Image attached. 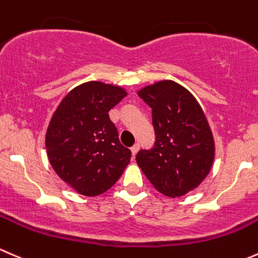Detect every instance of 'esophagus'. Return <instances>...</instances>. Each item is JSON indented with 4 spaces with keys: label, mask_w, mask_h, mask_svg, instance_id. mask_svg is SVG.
<instances>
[{
    "label": "esophagus",
    "mask_w": 258,
    "mask_h": 258,
    "mask_svg": "<svg viewBox=\"0 0 258 258\" xmlns=\"http://www.w3.org/2000/svg\"><path fill=\"white\" fill-rule=\"evenodd\" d=\"M139 150H140V145L139 144H135L134 146L131 147V152H132V156H136V154L137 152H139Z\"/></svg>",
    "instance_id": "obj_1"
}]
</instances>
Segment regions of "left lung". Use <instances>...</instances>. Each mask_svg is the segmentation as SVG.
<instances>
[{"label": "left lung", "mask_w": 258, "mask_h": 258, "mask_svg": "<svg viewBox=\"0 0 258 258\" xmlns=\"http://www.w3.org/2000/svg\"><path fill=\"white\" fill-rule=\"evenodd\" d=\"M152 109L154 149L136 162L155 189L176 198L197 189L213 166L216 144L203 108L181 84L159 81L137 92Z\"/></svg>", "instance_id": "left-lung-1"}]
</instances>
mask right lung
<instances>
[{
    "instance_id": "right-lung-1",
    "label": "right lung",
    "mask_w": 258,
    "mask_h": 258,
    "mask_svg": "<svg viewBox=\"0 0 258 258\" xmlns=\"http://www.w3.org/2000/svg\"><path fill=\"white\" fill-rule=\"evenodd\" d=\"M127 92L91 81L72 89L55 109L45 135L47 159L57 176L86 197L113 186L131 160L108 112Z\"/></svg>"
}]
</instances>
